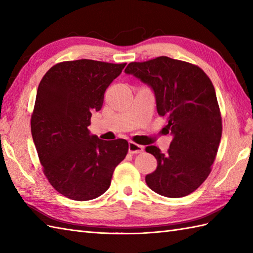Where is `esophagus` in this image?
<instances>
[{
    "instance_id": "obj_1",
    "label": "esophagus",
    "mask_w": 253,
    "mask_h": 253,
    "mask_svg": "<svg viewBox=\"0 0 253 253\" xmlns=\"http://www.w3.org/2000/svg\"><path fill=\"white\" fill-rule=\"evenodd\" d=\"M143 152V147L140 144H137L135 142H129V153L131 154H139Z\"/></svg>"
}]
</instances>
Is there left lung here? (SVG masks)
Returning <instances> with one entry per match:
<instances>
[{
	"instance_id": "left-lung-1",
	"label": "left lung",
	"mask_w": 253,
	"mask_h": 253,
	"mask_svg": "<svg viewBox=\"0 0 253 253\" xmlns=\"http://www.w3.org/2000/svg\"><path fill=\"white\" fill-rule=\"evenodd\" d=\"M125 72L154 91L157 110L174 136L166 153L155 146L158 168L146 176L149 188L161 196L180 198L193 192L211 173L222 137V116L211 79L195 64L159 56L131 62Z\"/></svg>"
}]
</instances>
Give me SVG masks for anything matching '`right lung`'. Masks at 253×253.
I'll use <instances>...</instances> for the list:
<instances>
[{
    "label": "right lung",
    "mask_w": 253,
    "mask_h": 253,
    "mask_svg": "<svg viewBox=\"0 0 253 253\" xmlns=\"http://www.w3.org/2000/svg\"><path fill=\"white\" fill-rule=\"evenodd\" d=\"M126 63L66 61L45 73L31 114V135L42 170L54 189L76 201L92 200L109 189L116 166L125 159V139L90 136L92 112Z\"/></svg>",
    "instance_id": "add662e5"
}]
</instances>
